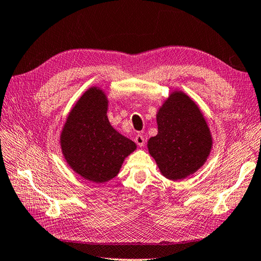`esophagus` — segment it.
Wrapping results in <instances>:
<instances>
[{
  "mask_svg": "<svg viewBox=\"0 0 261 261\" xmlns=\"http://www.w3.org/2000/svg\"><path fill=\"white\" fill-rule=\"evenodd\" d=\"M135 141H136V143H137L139 146H141V147H142V146L144 145V143H145V140H144L143 136H141V135H138V136L135 138Z\"/></svg>",
  "mask_w": 261,
  "mask_h": 261,
  "instance_id": "34e87169",
  "label": "esophagus"
}]
</instances>
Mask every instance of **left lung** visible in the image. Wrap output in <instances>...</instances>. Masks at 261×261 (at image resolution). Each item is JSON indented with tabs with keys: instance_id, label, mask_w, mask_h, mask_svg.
I'll use <instances>...</instances> for the list:
<instances>
[{
	"instance_id": "8db88e82",
	"label": "left lung",
	"mask_w": 261,
	"mask_h": 261,
	"mask_svg": "<svg viewBox=\"0 0 261 261\" xmlns=\"http://www.w3.org/2000/svg\"><path fill=\"white\" fill-rule=\"evenodd\" d=\"M158 135L147 141L161 174L180 180L204 165L211 153V130L200 107L182 91H174L156 113Z\"/></svg>"
}]
</instances>
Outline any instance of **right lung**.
I'll use <instances>...</instances> for the list:
<instances>
[{
    "instance_id": "1",
    "label": "right lung",
    "mask_w": 261,
    "mask_h": 261,
    "mask_svg": "<svg viewBox=\"0 0 261 261\" xmlns=\"http://www.w3.org/2000/svg\"><path fill=\"white\" fill-rule=\"evenodd\" d=\"M108 98L100 87L92 86L69 113L60 135V146L68 165L82 178L107 182L119 174L126 156L137 144L110 124Z\"/></svg>"
}]
</instances>
